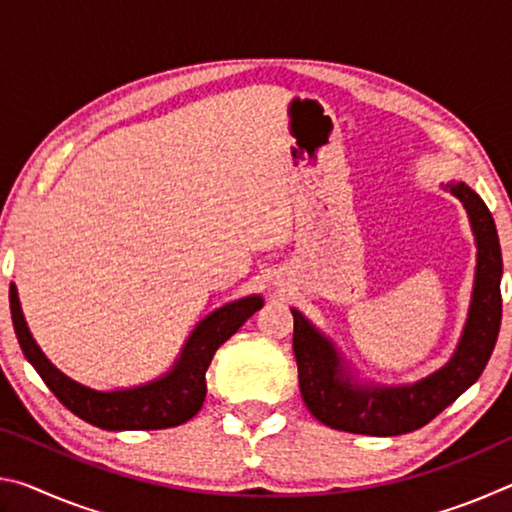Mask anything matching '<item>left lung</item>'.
Segmentation results:
<instances>
[{"label":"left lung","instance_id":"obj_1","mask_svg":"<svg viewBox=\"0 0 512 512\" xmlns=\"http://www.w3.org/2000/svg\"><path fill=\"white\" fill-rule=\"evenodd\" d=\"M447 189L470 216L476 273L461 341L443 368L409 386L359 384L334 343L298 309H291L302 400L327 427L363 436H400L420 429L481 377L495 350L501 325V248L495 219L465 183H449Z\"/></svg>","mask_w":512,"mask_h":512}]
</instances>
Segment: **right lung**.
Returning <instances> with one entry per match:
<instances>
[{
	"label": "right lung",
	"mask_w": 512,
	"mask_h": 512,
	"mask_svg": "<svg viewBox=\"0 0 512 512\" xmlns=\"http://www.w3.org/2000/svg\"><path fill=\"white\" fill-rule=\"evenodd\" d=\"M8 300H11L13 327L24 357L36 368L49 391L81 420L108 431L169 429L192 420L205 402V372L214 352L264 305L262 296H246L228 302L194 327L167 375L142 386L103 393L69 379L45 357L24 320L15 284H11Z\"/></svg>",
	"instance_id": "right-lung-1"
}]
</instances>
